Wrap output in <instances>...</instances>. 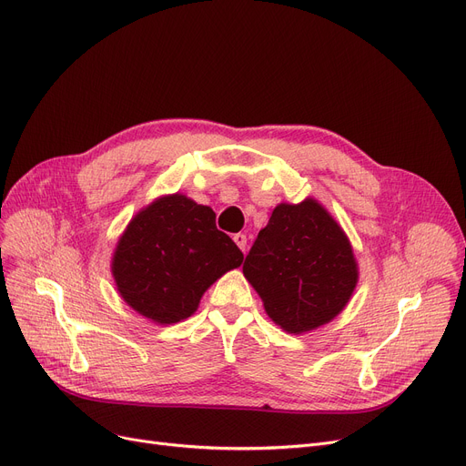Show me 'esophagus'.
I'll return each instance as SVG.
<instances>
[{
  "label": "esophagus",
  "instance_id": "esophagus-1",
  "mask_svg": "<svg viewBox=\"0 0 466 466\" xmlns=\"http://www.w3.org/2000/svg\"><path fill=\"white\" fill-rule=\"evenodd\" d=\"M234 243L239 247L241 251H245L247 249V236L245 234H234Z\"/></svg>",
  "mask_w": 466,
  "mask_h": 466
}]
</instances>
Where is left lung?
<instances>
[{
    "instance_id": "left-lung-1",
    "label": "left lung",
    "mask_w": 466,
    "mask_h": 466,
    "mask_svg": "<svg viewBox=\"0 0 466 466\" xmlns=\"http://www.w3.org/2000/svg\"><path fill=\"white\" fill-rule=\"evenodd\" d=\"M268 317L299 335L331 322L358 285L345 230L315 198L277 204L243 262Z\"/></svg>"
}]
</instances>
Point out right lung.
I'll use <instances>...</instances> for the list:
<instances>
[{
	"instance_id": "right-lung-1",
	"label": "right lung",
	"mask_w": 466,
	"mask_h": 466,
	"mask_svg": "<svg viewBox=\"0 0 466 466\" xmlns=\"http://www.w3.org/2000/svg\"><path fill=\"white\" fill-rule=\"evenodd\" d=\"M241 262L238 245L217 230L213 209L174 193L133 217L110 268L123 301L165 326L189 319L204 292Z\"/></svg>"
}]
</instances>
